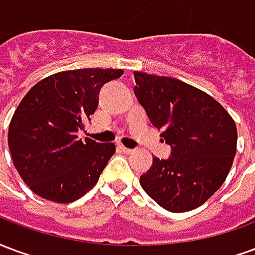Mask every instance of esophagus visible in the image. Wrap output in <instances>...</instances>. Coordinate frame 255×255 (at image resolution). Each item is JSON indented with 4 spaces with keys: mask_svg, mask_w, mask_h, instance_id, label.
<instances>
[{
    "mask_svg": "<svg viewBox=\"0 0 255 255\" xmlns=\"http://www.w3.org/2000/svg\"><path fill=\"white\" fill-rule=\"evenodd\" d=\"M117 150H119V151H122V153H124V154H129V153L132 151V149H128V147H126V146H123L122 143H117Z\"/></svg>",
    "mask_w": 255,
    "mask_h": 255,
    "instance_id": "34e87169",
    "label": "esophagus"
}]
</instances>
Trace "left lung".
Returning <instances> with one entry per match:
<instances>
[{
	"instance_id": "left-lung-1",
	"label": "left lung",
	"mask_w": 255,
	"mask_h": 255,
	"mask_svg": "<svg viewBox=\"0 0 255 255\" xmlns=\"http://www.w3.org/2000/svg\"><path fill=\"white\" fill-rule=\"evenodd\" d=\"M133 93L150 123L171 146L139 182L161 208L173 213L201 206L227 179L236 154L234 119L210 95L179 79L133 72Z\"/></svg>"
}]
</instances>
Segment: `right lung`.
<instances>
[{
    "mask_svg": "<svg viewBox=\"0 0 255 255\" xmlns=\"http://www.w3.org/2000/svg\"><path fill=\"white\" fill-rule=\"evenodd\" d=\"M123 69L86 68L54 73L32 87L14 111L8 144L14 168L36 195L58 203L94 187L115 154L113 143L78 139L98 106L101 87Z\"/></svg>",
    "mask_w": 255,
    "mask_h": 255,
    "instance_id": "right-lung-1",
    "label": "right lung"
}]
</instances>
